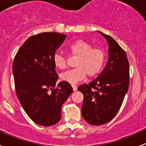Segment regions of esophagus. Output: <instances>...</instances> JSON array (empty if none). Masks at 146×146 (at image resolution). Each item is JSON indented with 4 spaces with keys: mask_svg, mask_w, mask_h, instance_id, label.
Returning <instances> with one entry per match:
<instances>
[{
    "mask_svg": "<svg viewBox=\"0 0 146 146\" xmlns=\"http://www.w3.org/2000/svg\"><path fill=\"white\" fill-rule=\"evenodd\" d=\"M72 87H73V90L74 92L77 90V87H76V85H72Z\"/></svg>",
    "mask_w": 146,
    "mask_h": 146,
    "instance_id": "1",
    "label": "esophagus"
}]
</instances>
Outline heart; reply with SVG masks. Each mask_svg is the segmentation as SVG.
<instances>
[{"label": "heart", "mask_w": 146, "mask_h": 146, "mask_svg": "<svg viewBox=\"0 0 146 146\" xmlns=\"http://www.w3.org/2000/svg\"><path fill=\"white\" fill-rule=\"evenodd\" d=\"M68 51L73 56H78L75 66L76 68L70 69L61 75L63 81L76 85L80 81L89 77H95L102 70L106 59L105 52L100 48H93L89 42L78 40L68 46ZM53 62L57 68L64 69L66 65V59L61 54H55Z\"/></svg>", "instance_id": "1"}]
</instances>
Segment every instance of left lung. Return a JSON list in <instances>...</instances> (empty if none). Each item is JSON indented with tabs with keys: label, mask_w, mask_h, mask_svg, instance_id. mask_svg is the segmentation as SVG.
I'll use <instances>...</instances> for the list:
<instances>
[{
	"label": "left lung",
	"mask_w": 146,
	"mask_h": 146,
	"mask_svg": "<svg viewBox=\"0 0 146 146\" xmlns=\"http://www.w3.org/2000/svg\"><path fill=\"white\" fill-rule=\"evenodd\" d=\"M108 43V60L99 76L79 86L84 96L82 115L92 125H101L114 118L129 85V64L125 50L112 37L99 31Z\"/></svg>",
	"instance_id": "left-lung-1"
}]
</instances>
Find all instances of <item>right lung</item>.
<instances>
[{
  "instance_id": "add662e5",
  "label": "right lung",
  "mask_w": 146,
  "mask_h": 146,
  "mask_svg": "<svg viewBox=\"0 0 146 146\" xmlns=\"http://www.w3.org/2000/svg\"><path fill=\"white\" fill-rule=\"evenodd\" d=\"M66 36L40 33L29 37L15 55L12 64L17 96L35 123L52 126L61 117V106L73 92L69 83L56 85L53 56Z\"/></svg>"
}]
</instances>
